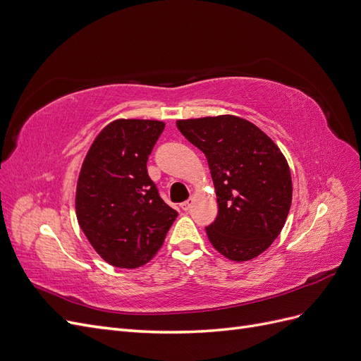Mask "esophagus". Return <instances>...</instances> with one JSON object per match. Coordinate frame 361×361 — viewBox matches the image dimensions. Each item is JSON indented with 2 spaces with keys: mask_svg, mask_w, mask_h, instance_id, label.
Instances as JSON below:
<instances>
[{
  "mask_svg": "<svg viewBox=\"0 0 361 361\" xmlns=\"http://www.w3.org/2000/svg\"><path fill=\"white\" fill-rule=\"evenodd\" d=\"M192 203H194V199L192 197H190L187 202H183L182 204H180V207L183 211H190L191 209V206H192Z\"/></svg>",
  "mask_w": 361,
  "mask_h": 361,
  "instance_id": "obj_1",
  "label": "esophagus"
}]
</instances>
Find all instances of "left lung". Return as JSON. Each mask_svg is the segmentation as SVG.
Masks as SVG:
<instances>
[{
	"label": "left lung",
	"mask_w": 361,
	"mask_h": 361,
	"mask_svg": "<svg viewBox=\"0 0 361 361\" xmlns=\"http://www.w3.org/2000/svg\"><path fill=\"white\" fill-rule=\"evenodd\" d=\"M180 134L199 147L211 170L218 215L206 227L218 253L247 262L274 243L292 203V178L279 146L236 116L187 118Z\"/></svg>",
	"instance_id": "8db88e82"
}]
</instances>
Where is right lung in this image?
Instances as JSON below:
<instances>
[{
    "instance_id": "right-lung-1",
    "label": "right lung",
    "mask_w": 361,
    "mask_h": 361,
    "mask_svg": "<svg viewBox=\"0 0 361 361\" xmlns=\"http://www.w3.org/2000/svg\"><path fill=\"white\" fill-rule=\"evenodd\" d=\"M166 123L118 118L92 143L76 182V220L106 264L134 269L154 259L178 212L147 174V158Z\"/></svg>"
}]
</instances>
